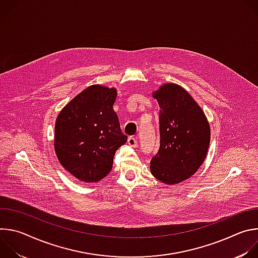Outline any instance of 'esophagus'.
I'll return each mask as SVG.
<instances>
[{"label":"esophagus","mask_w":258,"mask_h":258,"mask_svg":"<svg viewBox=\"0 0 258 258\" xmlns=\"http://www.w3.org/2000/svg\"><path fill=\"white\" fill-rule=\"evenodd\" d=\"M127 144H128V146L130 147H138V140H137V138H133V137H130L128 138V140H127Z\"/></svg>","instance_id":"1"}]
</instances>
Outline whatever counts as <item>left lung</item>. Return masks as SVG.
Here are the masks:
<instances>
[{
	"label": "left lung",
	"mask_w": 258,
	"mask_h": 258,
	"mask_svg": "<svg viewBox=\"0 0 258 258\" xmlns=\"http://www.w3.org/2000/svg\"><path fill=\"white\" fill-rule=\"evenodd\" d=\"M152 96L160 107V147L150 170L159 181L172 186L188 179L204 162L210 126L201 107L182 87L163 84Z\"/></svg>",
	"instance_id": "1"
}]
</instances>
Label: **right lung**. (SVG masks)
<instances>
[{
  "label": "right lung",
  "instance_id": "right-lung-1",
  "mask_svg": "<svg viewBox=\"0 0 258 258\" xmlns=\"http://www.w3.org/2000/svg\"><path fill=\"white\" fill-rule=\"evenodd\" d=\"M115 88L93 85L61 110L55 123L54 148L61 165L78 179L99 181L112 169L116 150L127 137L113 110Z\"/></svg>",
  "mask_w": 258,
  "mask_h": 258
}]
</instances>
